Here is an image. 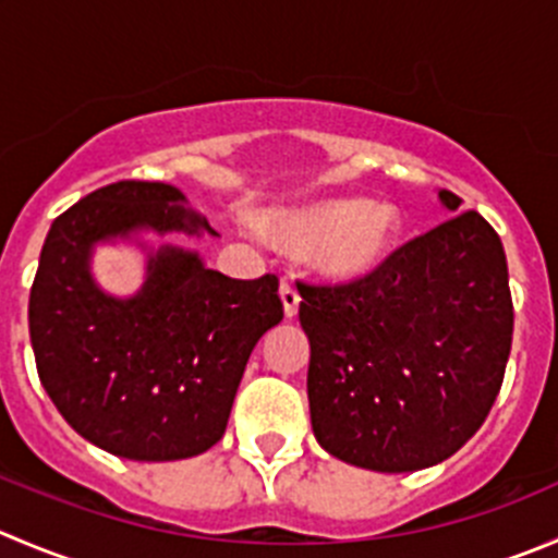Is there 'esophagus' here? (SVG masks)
Masks as SVG:
<instances>
[{"label": "esophagus", "mask_w": 558, "mask_h": 558, "mask_svg": "<svg viewBox=\"0 0 558 558\" xmlns=\"http://www.w3.org/2000/svg\"><path fill=\"white\" fill-rule=\"evenodd\" d=\"M280 300H283V311L286 316H296V307H300V291H296V286L291 283V280H283L280 283Z\"/></svg>", "instance_id": "1"}]
</instances>
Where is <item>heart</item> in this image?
Masks as SVG:
<instances>
[{
	"label": "heart",
	"instance_id": "1",
	"mask_svg": "<svg viewBox=\"0 0 558 558\" xmlns=\"http://www.w3.org/2000/svg\"><path fill=\"white\" fill-rule=\"evenodd\" d=\"M267 229L302 253H313L329 278H360L389 256L398 236V213L381 202L329 198L267 218Z\"/></svg>",
	"mask_w": 558,
	"mask_h": 558
}]
</instances>
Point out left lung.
I'll return each instance as SVG.
<instances>
[{
    "instance_id": "left-lung-1",
    "label": "left lung",
    "mask_w": 558,
    "mask_h": 558,
    "mask_svg": "<svg viewBox=\"0 0 558 558\" xmlns=\"http://www.w3.org/2000/svg\"><path fill=\"white\" fill-rule=\"evenodd\" d=\"M296 289L313 436L329 456L416 472L477 434L512 345L507 256L483 215L458 213L354 280Z\"/></svg>"
}]
</instances>
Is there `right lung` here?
I'll use <instances>...</instances> for the list:
<instances>
[{"instance_id": "add662e5", "label": "right lung", "mask_w": 558, "mask_h": 558, "mask_svg": "<svg viewBox=\"0 0 558 558\" xmlns=\"http://www.w3.org/2000/svg\"><path fill=\"white\" fill-rule=\"evenodd\" d=\"M166 182L97 187L59 215L29 291L37 376L75 434L130 461H180L226 434L247 356L283 318L278 275L236 280L160 247L130 300L102 294L92 245L138 229H207ZM215 234V231H213Z\"/></svg>"}]
</instances>
